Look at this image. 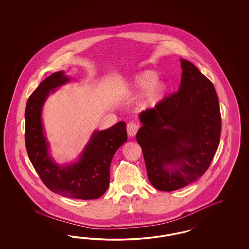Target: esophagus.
Segmentation results:
<instances>
[{"mask_svg": "<svg viewBox=\"0 0 249 249\" xmlns=\"http://www.w3.org/2000/svg\"><path fill=\"white\" fill-rule=\"evenodd\" d=\"M138 129H139V124H137L135 122H129L127 125V131L129 137L135 136Z\"/></svg>", "mask_w": 249, "mask_h": 249, "instance_id": "34e87169", "label": "esophagus"}]
</instances>
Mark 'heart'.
Segmentation results:
<instances>
[{"instance_id":"1","label":"heart","mask_w":249,"mask_h":249,"mask_svg":"<svg viewBox=\"0 0 249 249\" xmlns=\"http://www.w3.org/2000/svg\"><path fill=\"white\" fill-rule=\"evenodd\" d=\"M157 79L156 72L144 70L134 75L131 80L130 90L135 93L145 91L142 100V107L144 108L155 107L165 96L168 86L164 81Z\"/></svg>"}]
</instances>
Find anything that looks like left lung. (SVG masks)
I'll use <instances>...</instances> for the list:
<instances>
[{
    "label": "left lung",
    "instance_id": "1",
    "mask_svg": "<svg viewBox=\"0 0 249 249\" xmlns=\"http://www.w3.org/2000/svg\"><path fill=\"white\" fill-rule=\"evenodd\" d=\"M181 67L179 90L140 113L142 126L136 135L149 181L164 192L182 188L204 175L221 135L213 85L191 62L181 59Z\"/></svg>",
    "mask_w": 249,
    "mask_h": 249
}]
</instances>
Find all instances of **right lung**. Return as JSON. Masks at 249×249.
<instances>
[{"mask_svg":"<svg viewBox=\"0 0 249 249\" xmlns=\"http://www.w3.org/2000/svg\"><path fill=\"white\" fill-rule=\"evenodd\" d=\"M70 81L63 71L55 72L31 95L25 107V147L31 162L45 186L62 196L82 200L97 199L109 185V168L115 152L128 140L126 123L118 122L91 136L78 160L60 166L48 153L42 123V109L51 92Z\"/></svg>","mask_w":249,"mask_h":249,"instance_id":"obj_1","label":"right lung"}]
</instances>
